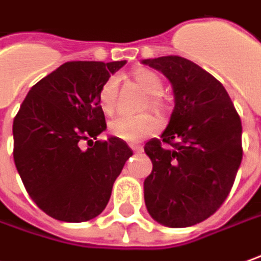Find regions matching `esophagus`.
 Returning a JSON list of instances; mask_svg holds the SVG:
<instances>
[{"mask_svg":"<svg viewBox=\"0 0 261 261\" xmlns=\"http://www.w3.org/2000/svg\"><path fill=\"white\" fill-rule=\"evenodd\" d=\"M130 148H132V151H134L135 153H142L143 152V148L141 145H130Z\"/></svg>","mask_w":261,"mask_h":261,"instance_id":"esophagus-1","label":"esophagus"}]
</instances>
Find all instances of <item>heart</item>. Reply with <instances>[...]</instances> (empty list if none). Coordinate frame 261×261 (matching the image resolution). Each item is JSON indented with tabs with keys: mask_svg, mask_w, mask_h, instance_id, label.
<instances>
[{
	"mask_svg": "<svg viewBox=\"0 0 261 261\" xmlns=\"http://www.w3.org/2000/svg\"><path fill=\"white\" fill-rule=\"evenodd\" d=\"M132 80L138 87H141L146 96L143 108H149L158 113H165L168 110L167 99L162 96L164 82L158 73L149 69H136L132 73ZM118 80L116 77L108 79L99 90V105L106 115H112L118 102ZM161 123L151 113L142 115H120L109 123V130L113 136L127 143H136L145 138L158 132Z\"/></svg>",
	"mask_w": 261,
	"mask_h": 261,
	"instance_id": "heart-1",
	"label": "heart"
}]
</instances>
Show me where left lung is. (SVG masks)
<instances>
[{"label":"left lung","mask_w":261,"mask_h":261,"mask_svg":"<svg viewBox=\"0 0 261 261\" xmlns=\"http://www.w3.org/2000/svg\"><path fill=\"white\" fill-rule=\"evenodd\" d=\"M174 87L175 108L161 139L145 143L152 172L143 182L152 218L190 227L213 216L227 195L243 158L241 120L214 76L179 56L142 61Z\"/></svg>","instance_id":"8db88e82"}]
</instances>
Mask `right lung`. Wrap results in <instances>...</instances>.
<instances>
[{"mask_svg":"<svg viewBox=\"0 0 261 261\" xmlns=\"http://www.w3.org/2000/svg\"><path fill=\"white\" fill-rule=\"evenodd\" d=\"M126 61H67L30 89L14 118V162L22 184L47 216L89 221L108 205L132 149L125 141H97L106 129L102 85ZM86 140L91 148L80 149ZM95 142L93 143V141Z\"/></svg>","mask_w":261,"mask_h":261,"instance_id":"obj_1","label":"right lung"}]
</instances>
